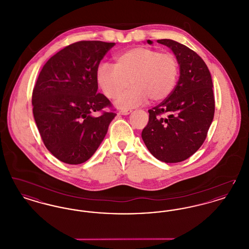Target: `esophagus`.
Segmentation results:
<instances>
[{"label": "esophagus", "mask_w": 249, "mask_h": 249, "mask_svg": "<svg viewBox=\"0 0 249 249\" xmlns=\"http://www.w3.org/2000/svg\"><path fill=\"white\" fill-rule=\"evenodd\" d=\"M131 112H132L131 109H124V110L119 111V115H129Z\"/></svg>", "instance_id": "esophagus-1"}]
</instances>
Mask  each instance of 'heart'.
<instances>
[{"label": "heart", "mask_w": 249, "mask_h": 249, "mask_svg": "<svg viewBox=\"0 0 249 249\" xmlns=\"http://www.w3.org/2000/svg\"><path fill=\"white\" fill-rule=\"evenodd\" d=\"M179 63L171 52H160L150 48H132L119 55L115 66L104 63L97 70V82L108 99L118 98L119 107H130L143 103L160 102L173 91L178 79Z\"/></svg>", "instance_id": "1"}]
</instances>
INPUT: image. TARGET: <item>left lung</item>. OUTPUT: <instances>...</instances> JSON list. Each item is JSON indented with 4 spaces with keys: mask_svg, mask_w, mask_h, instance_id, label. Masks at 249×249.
Wrapping results in <instances>:
<instances>
[{
    "mask_svg": "<svg viewBox=\"0 0 249 249\" xmlns=\"http://www.w3.org/2000/svg\"><path fill=\"white\" fill-rule=\"evenodd\" d=\"M157 42L173 50L180 76L171 94L148 110L142 138L156 159L176 163L194 154L207 136L214 114L213 82L207 65L195 51L171 39Z\"/></svg>",
    "mask_w": 249,
    "mask_h": 249,
    "instance_id": "obj_1",
    "label": "left lung"
}]
</instances>
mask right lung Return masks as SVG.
<instances>
[{"label": "right lung", "mask_w": 249, "mask_h": 249, "mask_svg": "<svg viewBox=\"0 0 249 249\" xmlns=\"http://www.w3.org/2000/svg\"><path fill=\"white\" fill-rule=\"evenodd\" d=\"M115 43L79 41L59 50L46 62L33 90V112L48 151L62 162L88 160L107 134L117 114L97 93V70ZM109 107L107 112L102 109ZM93 111H101L97 118Z\"/></svg>", "instance_id": "right-lung-1"}]
</instances>
